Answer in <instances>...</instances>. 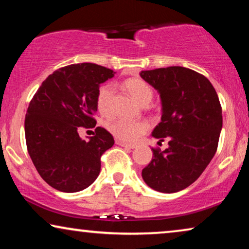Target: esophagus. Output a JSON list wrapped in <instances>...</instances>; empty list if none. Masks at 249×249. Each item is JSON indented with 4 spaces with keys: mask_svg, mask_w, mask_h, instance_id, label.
<instances>
[{
    "mask_svg": "<svg viewBox=\"0 0 249 249\" xmlns=\"http://www.w3.org/2000/svg\"><path fill=\"white\" fill-rule=\"evenodd\" d=\"M117 144L119 146H122V147H125V148H135L136 145H132V144H127V142H117Z\"/></svg>",
    "mask_w": 249,
    "mask_h": 249,
    "instance_id": "34e87169",
    "label": "esophagus"
}]
</instances>
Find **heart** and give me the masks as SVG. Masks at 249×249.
I'll list each match as a JSON object with an SVG mask.
<instances>
[{"label":"heart","instance_id":"b5f03b06","mask_svg":"<svg viewBox=\"0 0 249 249\" xmlns=\"http://www.w3.org/2000/svg\"><path fill=\"white\" fill-rule=\"evenodd\" d=\"M124 86L129 94L139 104L146 105L152 101L153 89L142 78H130L125 80ZM114 87L111 84H103L98 87L96 93V107L103 115L112 113V98ZM107 130L119 142H136L148 130V124L145 121H130L125 119H114L107 124Z\"/></svg>","mask_w":249,"mask_h":249}]
</instances>
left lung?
Returning a JSON list of instances; mask_svg holds the SVG:
<instances>
[{
	"instance_id": "left-lung-1",
	"label": "left lung",
	"mask_w": 249,
	"mask_h": 249,
	"mask_svg": "<svg viewBox=\"0 0 249 249\" xmlns=\"http://www.w3.org/2000/svg\"><path fill=\"white\" fill-rule=\"evenodd\" d=\"M141 77L162 102L161 122L152 136L169 139L164 151L152 148V161L142 177L156 192H180L199 178L215 154L222 129L219 97L205 76L188 68L145 70Z\"/></svg>"
}]
</instances>
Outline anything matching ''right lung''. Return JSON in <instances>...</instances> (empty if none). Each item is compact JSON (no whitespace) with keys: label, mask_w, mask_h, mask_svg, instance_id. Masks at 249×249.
I'll return each mask as SVG.
<instances>
[{"label":"right lung","mask_w":249,"mask_h":249,"mask_svg":"<svg viewBox=\"0 0 249 249\" xmlns=\"http://www.w3.org/2000/svg\"><path fill=\"white\" fill-rule=\"evenodd\" d=\"M114 73L95 63L60 68L30 101L25 118L27 149L39 176L56 190L80 192L100 175L101 156L113 146V136L96 127L86 142L78 131L96 125L97 89Z\"/></svg>","instance_id":"right-lung-1"}]
</instances>
